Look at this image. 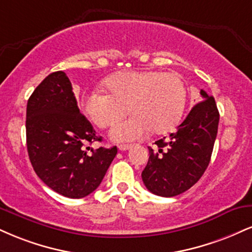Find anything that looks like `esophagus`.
<instances>
[{
	"mask_svg": "<svg viewBox=\"0 0 252 252\" xmlns=\"http://www.w3.org/2000/svg\"><path fill=\"white\" fill-rule=\"evenodd\" d=\"M131 148H132L131 144H121V145H118V149H120L121 151L129 150V149H131Z\"/></svg>",
	"mask_w": 252,
	"mask_h": 252,
	"instance_id": "obj_1",
	"label": "esophagus"
}]
</instances>
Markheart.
<instances>
[{
  "instance_id": "b5f03b06",
  "label": "heart",
  "mask_w": 252,
  "mask_h": 252,
  "mask_svg": "<svg viewBox=\"0 0 252 252\" xmlns=\"http://www.w3.org/2000/svg\"><path fill=\"white\" fill-rule=\"evenodd\" d=\"M109 92L92 90L83 98V111L98 128H108L128 113L134 115L116 124L114 141L141 138L147 132L162 135L180 123L187 102L184 81L176 72L123 70L104 81Z\"/></svg>"
}]
</instances>
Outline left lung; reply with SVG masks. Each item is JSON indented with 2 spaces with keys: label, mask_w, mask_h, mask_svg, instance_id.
<instances>
[{
  "label": "left lung",
  "mask_w": 252,
  "mask_h": 252,
  "mask_svg": "<svg viewBox=\"0 0 252 252\" xmlns=\"http://www.w3.org/2000/svg\"><path fill=\"white\" fill-rule=\"evenodd\" d=\"M202 101L192 107L177 130L149 147L142 180L150 192L172 197L187 191L207 170L217 136L220 113L213 96L201 90Z\"/></svg>",
  "instance_id": "obj_1"
}]
</instances>
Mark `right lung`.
<instances>
[{"label": "right lung", "mask_w": 252, "mask_h": 252, "mask_svg": "<svg viewBox=\"0 0 252 252\" xmlns=\"http://www.w3.org/2000/svg\"><path fill=\"white\" fill-rule=\"evenodd\" d=\"M26 131L36 175L69 198L95 191L117 154L116 147H88L102 137L80 113L71 82L63 71L48 75L29 97Z\"/></svg>", "instance_id": "right-lung-1"}]
</instances>
